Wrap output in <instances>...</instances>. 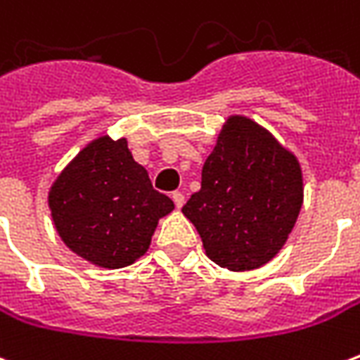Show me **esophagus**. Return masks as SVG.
I'll return each instance as SVG.
<instances>
[{
  "label": "esophagus",
  "mask_w": 360,
  "mask_h": 360,
  "mask_svg": "<svg viewBox=\"0 0 360 360\" xmlns=\"http://www.w3.org/2000/svg\"><path fill=\"white\" fill-rule=\"evenodd\" d=\"M172 198H173V202H175V206H177V208H181V206L185 204V195H183V193H179V191H175V193L172 195Z\"/></svg>",
  "instance_id": "obj_1"
}]
</instances>
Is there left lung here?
<instances>
[{"label":"left lung","instance_id":"1","mask_svg":"<svg viewBox=\"0 0 360 360\" xmlns=\"http://www.w3.org/2000/svg\"><path fill=\"white\" fill-rule=\"evenodd\" d=\"M302 173L264 127L231 115L206 158L200 191L183 206L212 262L231 271L270 262L299 218Z\"/></svg>","mask_w":360,"mask_h":360}]
</instances>
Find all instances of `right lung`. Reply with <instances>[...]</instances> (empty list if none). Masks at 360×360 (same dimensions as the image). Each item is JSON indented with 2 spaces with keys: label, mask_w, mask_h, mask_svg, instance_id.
Returning <instances> with one entry per match:
<instances>
[{
  "label": "right lung",
  "mask_w": 360,
  "mask_h": 360,
  "mask_svg": "<svg viewBox=\"0 0 360 360\" xmlns=\"http://www.w3.org/2000/svg\"><path fill=\"white\" fill-rule=\"evenodd\" d=\"M51 219L75 255L102 268L133 264L150 247L160 218L175 208L152 187L127 139H96L59 173L48 195Z\"/></svg>",
  "instance_id": "1"
}]
</instances>
